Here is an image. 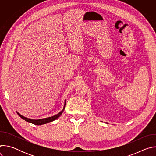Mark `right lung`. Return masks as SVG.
<instances>
[{"label":"right lung","mask_w":156,"mask_h":156,"mask_svg":"<svg viewBox=\"0 0 156 156\" xmlns=\"http://www.w3.org/2000/svg\"><path fill=\"white\" fill-rule=\"evenodd\" d=\"M65 104H66V101H65V103H64V106L63 109L60 111L59 113H58L57 114H56L55 115H54L52 117H48V118H44V119H29L27 117H25L24 116H23L22 115H21L20 114H19L17 111H16V113L18 114V115L21 118L23 119V120H25L26 122H28V123H31L36 125H41L43 124H46V123H48L50 122H52L53 121H54L55 120L57 119L63 113V110L65 109Z\"/></svg>","instance_id":"obj_1"}]
</instances>
